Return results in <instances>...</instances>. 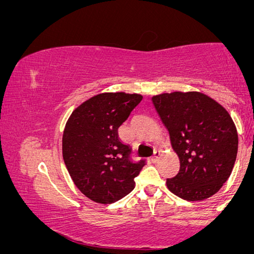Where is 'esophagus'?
Wrapping results in <instances>:
<instances>
[{"mask_svg":"<svg viewBox=\"0 0 254 254\" xmlns=\"http://www.w3.org/2000/svg\"><path fill=\"white\" fill-rule=\"evenodd\" d=\"M160 156H161V154H160V152H155V153H154V155H153V156H152L151 161H152V162H154V163H155V162H156V161H158V160L160 159Z\"/></svg>","mask_w":254,"mask_h":254,"instance_id":"obj_1","label":"esophagus"}]
</instances>
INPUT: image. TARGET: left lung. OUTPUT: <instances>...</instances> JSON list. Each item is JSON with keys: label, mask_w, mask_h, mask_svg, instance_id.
<instances>
[{"label": "left lung", "mask_w": 254, "mask_h": 254, "mask_svg": "<svg viewBox=\"0 0 254 254\" xmlns=\"http://www.w3.org/2000/svg\"><path fill=\"white\" fill-rule=\"evenodd\" d=\"M180 158V171L167 178L169 190L189 201L222 188L233 171L238 134L229 113L200 92L163 93L152 98Z\"/></svg>", "instance_id": "obj_1"}]
</instances>
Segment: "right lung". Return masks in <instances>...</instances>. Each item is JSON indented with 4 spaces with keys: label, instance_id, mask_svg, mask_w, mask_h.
<instances>
[{
    "label": "right lung",
    "instance_id": "1",
    "mask_svg": "<svg viewBox=\"0 0 254 254\" xmlns=\"http://www.w3.org/2000/svg\"><path fill=\"white\" fill-rule=\"evenodd\" d=\"M142 100L140 94L101 93L71 114L62 139L63 160L81 193L99 203H113L133 190L146 160L133 162L119 127Z\"/></svg>",
    "mask_w": 254,
    "mask_h": 254
}]
</instances>
